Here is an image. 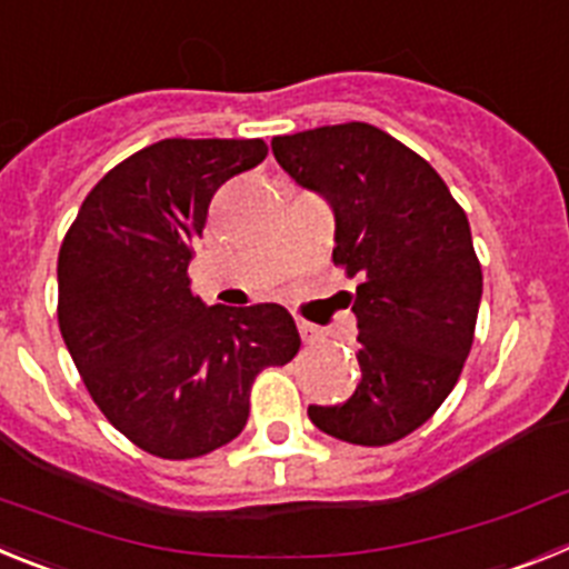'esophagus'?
<instances>
[{"mask_svg":"<svg viewBox=\"0 0 569 569\" xmlns=\"http://www.w3.org/2000/svg\"><path fill=\"white\" fill-rule=\"evenodd\" d=\"M299 333H301V341H305V345H316V341H321V328H316V325H310V321H305L301 319L299 321Z\"/></svg>","mask_w":569,"mask_h":569,"instance_id":"34e87169","label":"esophagus"}]
</instances>
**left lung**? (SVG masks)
Returning <instances> with one entry per match:
<instances>
[{
	"mask_svg": "<svg viewBox=\"0 0 569 569\" xmlns=\"http://www.w3.org/2000/svg\"><path fill=\"white\" fill-rule=\"evenodd\" d=\"M270 148L296 184L328 199L333 261L361 279V381L345 405H310V421L350 445H393L439 410L470 353L481 301L470 222L441 176L373 124H325Z\"/></svg>",
	"mask_w": 569,
	"mask_h": 569,
	"instance_id": "1",
	"label": "left lung"
}]
</instances>
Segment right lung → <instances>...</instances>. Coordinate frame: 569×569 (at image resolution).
<instances>
[{
  "mask_svg": "<svg viewBox=\"0 0 569 569\" xmlns=\"http://www.w3.org/2000/svg\"><path fill=\"white\" fill-rule=\"evenodd\" d=\"M261 139H162L84 196L59 248V330L90 399L144 453L196 459L244 430L250 387L299 353L281 305L208 308L188 264L213 193Z\"/></svg>",
  "mask_w": 569,
  "mask_h": 569,
  "instance_id": "obj_1",
  "label": "right lung"
}]
</instances>
